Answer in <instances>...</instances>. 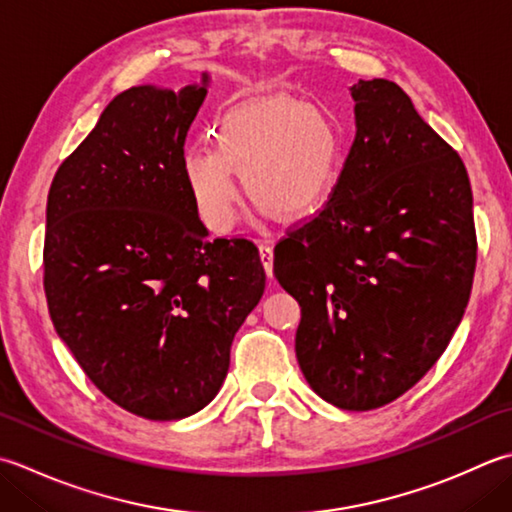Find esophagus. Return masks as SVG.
Returning <instances> with one entry per match:
<instances>
[{"instance_id": "1", "label": "esophagus", "mask_w": 512, "mask_h": 512, "mask_svg": "<svg viewBox=\"0 0 512 512\" xmlns=\"http://www.w3.org/2000/svg\"><path fill=\"white\" fill-rule=\"evenodd\" d=\"M259 257H262V264L266 268L268 277H273V244L259 242Z\"/></svg>"}]
</instances>
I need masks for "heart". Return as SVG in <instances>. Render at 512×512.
Masks as SVG:
<instances>
[{
  "instance_id": "b5f03b06",
  "label": "heart",
  "mask_w": 512,
  "mask_h": 512,
  "mask_svg": "<svg viewBox=\"0 0 512 512\" xmlns=\"http://www.w3.org/2000/svg\"><path fill=\"white\" fill-rule=\"evenodd\" d=\"M342 133L324 108L288 95L255 97L230 108L213 130V148H193L184 173L208 228L228 230L237 213L242 177L253 202L277 217L317 208L335 186Z\"/></svg>"
}]
</instances>
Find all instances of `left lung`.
Wrapping results in <instances>:
<instances>
[{
	"mask_svg": "<svg viewBox=\"0 0 512 512\" xmlns=\"http://www.w3.org/2000/svg\"><path fill=\"white\" fill-rule=\"evenodd\" d=\"M355 142L328 202L286 230L275 277L299 306L306 382L344 410L386 406L446 350L473 288L477 233L462 157L395 82L350 88Z\"/></svg>",
	"mask_w": 512,
	"mask_h": 512,
	"instance_id": "left-lung-1",
	"label": "left lung"
}]
</instances>
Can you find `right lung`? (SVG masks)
<instances>
[{
  "label": "right lung",
  "mask_w": 512,
  "mask_h": 512,
  "mask_svg": "<svg viewBox=\"0 0 512 512\" xmlns=\"http://www.w3.org/2000/svg\"><path fill=\"white\" fill-rule=\"evenodd\" d=\"M206 84L119 93L48 190L44 293L57 335L110 402L155 422L217 395L266 286L250 239H208L184 173Z\"/></svg>",
  "instance_id": "1"
}]
</instances>
